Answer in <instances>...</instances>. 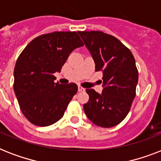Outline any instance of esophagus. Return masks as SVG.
Instances as JSON below:
<instances>
[{"label": "esophagus", "instance_id": "1", "mask_svg": "<svg viewBox=\"0 0 161 161\" xmlns=\"http://www.w3.org/2000/svg\"><path fill=\"white\" fill-rule=\"evenodd\" d=\"M78 92H84V91H85V88H83V87H81V86H78Z\"/></svg>", "mask_w": 161, "mask_h": 161}]
</instances>
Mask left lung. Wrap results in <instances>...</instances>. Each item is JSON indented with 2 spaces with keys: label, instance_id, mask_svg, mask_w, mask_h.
Here are the masks:
<instances>
[{
  "label": "left lung",
  "instance_id": "obj_1",
  "mask_svg": "<svg viewBox=\"0 0 161 161\" xmlns=\"http://www.w3.org/2000/svg\"><path fill=\"white\" fill-rule=\"evenodd\" d=\"M103 73V92L86 89L89 100L83 104L88 119L103 128L119 125L127 116L136 94L139 73L132 53L112 35L103 31H78Z\"/></svg>",
  "mask_w": 161,
  "mask_h": 161
}]
</instances>
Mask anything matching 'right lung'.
I'll list each match as a JSON object with an SVG mask.
<instances>
[{
  "mask_svg": "<svg viewBox=\"0 0 161 161\" xmlns=\"http://www.w3.org/2000/svg\"><path fill=\"white\" fill-rule=\"evenodd\" d=\"M83 43L76 31H54L34 38L14 68V92L20 108L36 126H49L63 117L78 92L76 83H54L69 54Z\"/></svg>",
  "mask_w": 161,
  "mask_h": 161,
  "instance_id": "add662e5",
  "label": "right lung"
}]
</instances>
